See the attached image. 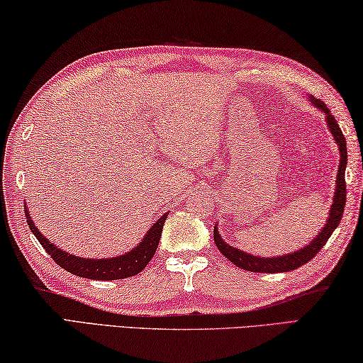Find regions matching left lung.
<instances>
[{
    "mask_svg": "<svg viewBox=\"0 0 363 363\" xmlns=\"http://www.w3.org/2000/svg\"><path fill=\"white\" fill-rule=\"evenodd\" d=\"M308 101L314 108H317V110L323 113V118H325L328 130L332 133V137L340 151V167H338V174H336L333 202L332 206H330V212H328L325 225L320 228L319 233L315 234V238L311 240L308 245H304L303 249L285 253V255L262 257V255H252V253H247L244 250L238 249V247L225 242L218 231V223H217L213 228L215 244H217L218 250L240 269L252 271V272H287V271L298 269L300 266L306 264L309 259H313L317 255V252L327 244V240L330 239V236H332V233L340 225L342 212H345V206H346V182H345V172L347 165L346 140H345V135H342L338 123L335 121V116L332 114V111L328 110L327 105L320 100L311 97V95H308Z\"/></svg>",
    "mask_w": 363,
    "mask_h": 363,
    "instance_id": "1",
    "label": "left lung"
}]
</instances>
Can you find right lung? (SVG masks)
<instances>
[{
	"instance_id": "add662e5",
	"label": "right lung",
	"mask_w": 363,
	"mask_h": 363,
	"mask_svg": "<svg viewBox=\"0 0 363 363\" xmlns=\"http://www.w3.org/2000/svg\"><path fill=\"white\" fill-rule=\"evenodd\" d=\"M167 215L169 213H164L156 223H152L143 239L132 250L125 252L124 255L110 258H82L72 255V253L65 252L60 247L54 245L46 236H43L41 231L35 226V221L30 217L28 207L25 204V217H27L30 230L35 234V238L40 240L43 249L49 253L50 258L60 268L72 272V274L84 279H94V281H116V279L132 277L142 272L143 268H146V264L151 262V258L155 257Z\"/></svg>"
}]
</instances>
